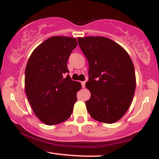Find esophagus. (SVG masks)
<instances>
[{"instance_id": "34e87169", "label": "esophagus", "mask_w": 159, "mask_h": 159, "mask_svg": "<svg viewBox=\"0 0 159 159\" xmlns=\"http://www.w3.org/2000/svg\"><path fill=\"white\" fill-rule=\"evenodd\" d=\"M85 81H81V85H82V87H85Z\"/></svg>"}]
</instances>
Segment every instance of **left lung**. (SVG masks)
<instances>
[{"label": "left lung", "instance_id": "left-lung-1", "mask_svg": "<svg viewBox=\"0 0 159 159\" xmlns=\"http://www.w3.org/2000/svg\"><path fill=\"white\" fill-rule=\"evenodd\" d=\"M78 45L89 63L86 101L89 114L101 123H114L130 107L136 87L134 67L123 47L107 37H78Z\"/></svg>", "mask_w": 159, "mask_h": 159}]
</instances>
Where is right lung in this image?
I'll list each match as a JSON object with an SVG mask.
<instances>
[{
    "mask_svg": "<svg viewBox=\"0 0 159 159\" xmlns=\"http://www.w3.org/2000/svg\"><path fill=\"white\" fill-rule=\"evenodd\" d=\"M76 39L52 36L45 40L27 61L25 86L27 99L36 116L48 125L69 119L77 101L81 83L72 81L67 61L76 48Z\"/></svg>",
    "mask_w": 159,
    "mask_h": 159,
    "instance_id": "1",
    "label": "right lung"
}]
</instances>
